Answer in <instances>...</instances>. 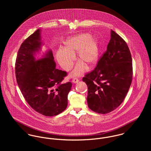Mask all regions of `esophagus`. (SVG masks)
Listing matches in <instances>:
<instances>
[{
	"instance_id": "1",
	"label": "esophagus",
	"mask_w": 151,
	"mask_h": 151,
	"mask_svg": "<svg viewBox=\"0 0 151 151\" xmlns=\"http://www.w3.org/2000/svg\"><path fill=\"white\" fill-rule=\"evenodd\" d=\"M78 81H79V80L77 79V78H74L73 80V81H72V82H73L74 84L78 83Z\"/></svg>"
}]
</instances>
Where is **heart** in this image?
<instances>
[{
    "mask_svg": "<svg viewBox=\"0 0 151 151\" xmlns=\"http://www.w3.org/2000/svg\"><path fill=\"white\" fill-rule=\"evenodd\" d=\"M76 52L80 61L71 73V77L82 76L86 71V65L92 67L97 63L100 52L99 39L86 33L68 38L65 41V48H60L56 53L57 61L65 71L72 68Z\"/></svg>",
    "mask_w": 151,
    "mask_h": 151,
    "instance_id": "1",
    "label": "heart"
}]
</instances>
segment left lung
Returning a JSON list of instances; mask_svg holds the SVG:
<instances>
[{
    "mask_svg": "<svg viewBox=\"0 0 151 151\" xmlns=\"http://www.w3.org/2000/svg\"><path fill=\"white\" fill-rule=\"evenodd\" d=\"M132 77V58L129 46L111 30L106 52L95 69L83 79L88 86L89 108L101 114L113 111L124 99Z\"/></svg>",
    "mask_w": 151,
    "mask_h": 151,
    "instance_id": "obj_1",
    "label": "left lung"
}]
</instances>
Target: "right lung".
<instances>
[{
  "mask_svg": "<svg viewBox=\"0 0 151 151\" xmlns=\"http://www.w3.org/2000/svg\"><path fill=\"white\" fill-rule=\"evenodd\" d=\"M42 30L38 29L22 43L16 62L17 82L29 106L46 116L63 112L67 106V95L72 84H62L66 72L56 68L53 53L44 45Z\"/></svg>",
  "mask_w": 151,
  "mask_h": 151,
  "instance_id": "obj_1",
  "label": "right lung"
}]
</instances>
